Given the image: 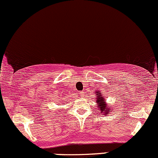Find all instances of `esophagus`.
<instances>
[{
	"label": "esophagus",
	"instance_id": "esophagus-1",
	"mask_svg": "<svg viewBox=\"0 0 158 158\" xmlns=\"http://www.w3.org/2000/svg\"><path fill=\"white\" fill-rule=\"evenodd\" d=\"M82 93H80V94H81V96H82Z\"/></svg>",
	"mask_w": 158,
	"mask_h": 158
}]
</instances>
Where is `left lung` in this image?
<instances>
[{
    "label": "left lung",
    "instance_id": "1",
    "mask_svg": "<svg viewBox=\"0 0 158 158\" xmlns=\"http://www.w3.org/2000/svg\"><path fill=\"white\" fill-rule=\"evenodd\" d=\"M96 102L97 103L98 109L99 110L101 114H109L110 111H112L111 106L109 107L107 102H106V98L102 95V93L100 92L99 90L96 91Z\"/></svg>",
    "mask_w": 158,
    "mask_h": 158
}]
</instances>
